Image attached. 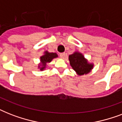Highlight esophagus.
<instances>
[{
	"mask_svg": "<svg viewBox=\"0 0 122 122\" xmlns=\"http://www.w3.org/2000/svg\"><path fill=\"white\" fill-rule=\"evenodd\" d=\"M59 56H60V57H61V58H65V56H66V53H65V52H63V53H60V54H59Z\"/></svg>",
	"mask_w": 122,
	"mask_h": 122,
	"instance_id": "1",
	"label": "esophagus"
}]
</instances>
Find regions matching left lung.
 <instances>
[{"label": "left lung", "instance_id": "obj_1", "mask_svg": "<svg viewBox=\"0 0 122 122\" xmlns=\"http://www.w3.org/2000/svg\"><path fill=\"white\" fill-rule=\"evenodd\" d=\"M69 61L73 69L79 75L88 73L93 67V65L87 63L83 55L78 52L69 56Z\"/></svg>", "mask_w": 122, "mask_h": 122}]
</instances>
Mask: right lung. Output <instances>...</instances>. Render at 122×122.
Returning <instances> with one entry per match:
<instances>
[{
    "label": "right lung",
    "mask_w": 122,
    "mask_h": 122,
    "mask_svg": "<svg viewBox=\"0 0 122 122\" xmlns=\"http://www.w3.org/2000/svg\"><path fill=\"white\" fill-rule=\"evenodd\" d=\"M57 55L56 53H53V52H46V54L44 56H42V57H41V61L42 62V67L41 68V70H43L45 68L46 63H50L52 61V59L57 57Z\"/></svg>",
    "instance_id": "add662e5"
}]
</instances>
